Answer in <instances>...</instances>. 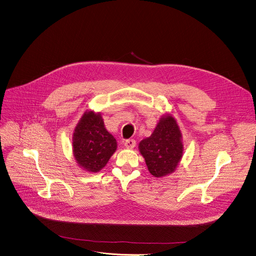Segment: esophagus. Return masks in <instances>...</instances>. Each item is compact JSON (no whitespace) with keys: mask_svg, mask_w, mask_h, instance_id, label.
Returning a JSON list of instances; mask_svg holds the SVG:
<instances>
[{"mask_svg":"<svg viewBox=\"0 0 256 256\" xmlns=\"http://www.w3.org/2000/svg\"><path fill=\"white\" fill-rule=\"evenodd\" d=\"M124 146L128 149H132V148H134V146H136V140H132V138L126 140V142H124Z\"/></svg>","mask_w":256,"mask_h":256,"instance_id":"1","label":"esophagus"}]
</instances>
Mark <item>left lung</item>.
Here are the masks:
<instances>
[{
    "mask_svg": "<svg viewBox=\"0 0 256 256\" xmlns=\"http://www.w3.org/2000/svg\"><path fill=\"white\" fill-rule=\"evenodd\" d=\"M181 138L175 118L164 116L151 136L140 140V152L153 176L163 177L175 171L184 152Z\"/></svg>",
    "mask_w": 256,
    "mask_h": 256,
    "instance_id": "8db88e82",
    "label": "left lung"
}]
</instances>
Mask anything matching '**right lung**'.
<instances>
[{"mask_svg":"<svg viewBox=\"0 0 256 256\" xmlns=\"http://www.w3.org/2000/svg\"><path fill=\"white\" fill-rule=\"evenodd\" d=\"M116 147V140L106 130L100 114L85 112L72 134V152L78 165L86 171L98 172Z\"/></svg>","mask_w":256,"mask_h":256,"instance_id":"right-lung-1","label":"right lung"}]
</instances>
